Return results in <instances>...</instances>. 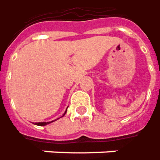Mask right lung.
<instances>
[{"label":"right lung","instance_id":"add662e5","mask_svg":"<svg viewBox=\"0 0 160 160\" xmlns=\"http://www.w3.org/2000/svg\"><path fill=\"white\" fill-rule=\"evenodd\" d=\"M66 111H67V108H66ZM66 111L64 112V114H63V116H64V114H66ZM55 121H56V120H55ZM52 122H54V121H52ZM51 122H35L34 124L37 126H46V125H47V124L51 123Z\"/></svg>","mask_w":160,"mask_h":160}]
</instances>
